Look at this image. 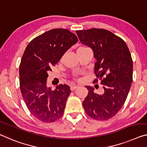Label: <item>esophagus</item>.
Wrapping results in <instances>:
<instances>
[{"instance_id":"obj_1","label":"esophagus","mask_w":147,"mask_h":147,"mask_svg":"<svg viewBox=\"0 0 147 147\" xmlns=\"http://www.w3.org/2000/svg\"><path fill=\"white\" fill-rule=\"evenodd\" d=\"M77 88H78V85H71V87H70V89H71V91H74V90H76Z\"/></svg>"}]
</instances>
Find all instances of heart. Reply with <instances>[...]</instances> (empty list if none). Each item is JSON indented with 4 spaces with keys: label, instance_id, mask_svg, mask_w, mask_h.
<instances>
[{
    "label": "heart",
    "instance_id": "heart-1",
    "mask_svg": "<svg viewBox=\"0 0 147 147\" xmlns=\"http://www.w3.org/2000/svg\"><path fill=\"white\" fill-rule=\"evenodd\" d=\"M85 48H87V47H79L78 49V51H80V50H82V49H84Z\"/></svg>",
    "mask_w": 147,
    "mask_h": 147
}]
</instances>
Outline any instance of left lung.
I'll use <instances>...</instances> for the list:
<instances>
[{"label":"left lung","mask_w":147,"mask_h":147,"mask_svg":"<svg viewBox=\"0 0 147 147\" xmlns=\"http://www.w3.org/2000/svg\"><path fill=\"white\" fill-rule=\"evenodd\" d=\"M80 41L92 49L96 62L94 74L100 80L104 92H94L86 86L88 94L83 102L88 116L107 120L118 113L125 102L133 81V60L125 41L111 31L92 28L76 31Z\"/></svg>","instance_id":"8db88e82"}]
</instances>
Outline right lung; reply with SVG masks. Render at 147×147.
Wrapping results in <instances>:
<instances>
[{"label":"right lung","instance_id":"1","mask_svg":"<svg viewBox=\"0 0 147 147\" xmlns=\"http://www.w3.org/2000/svg\"><path fill=\"white\" fill-rule=\"evenodd\" d=\"M78 41L67 29H53L34 38L22 56L20 91L29 112L42 122H53L64 114L71 90L66 84L57 85L55 90L47 87V72Z\"/></svg>","mask_w":147,"mask_h":147}]
</instances>
